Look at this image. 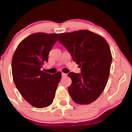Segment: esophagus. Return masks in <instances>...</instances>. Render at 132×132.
Wrapping results in <instances>:
<instances>
[{"mask_svg":"<svg viewBox=\"0 0 132 132\" xmlns=\"http://www.w3.org/2000/svg\"><path fill=\"white\" fill-rule=\"evenodd\" d=\"M66 76H67V74L66 73H64V72H62V77H66Z\"/></svg>","mask_w":132,"mask_h":132,"instance_id":"34e87169","label":"esophagus"}]
</instances>
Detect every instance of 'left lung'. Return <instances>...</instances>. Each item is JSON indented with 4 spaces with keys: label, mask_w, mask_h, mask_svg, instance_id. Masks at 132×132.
Masks as SVG:
<instances>
[{
    "label": "left lung",
    "mask_w": 132,
    "mask_h": 132,
    "mask_svg": "<svg viewBox=\"0 0 132 132\" xmlns=\"http://www.w3.org/2000/svg\"><path fill=\"white\" fill-rule=\"evenodd\" d=\"M58 41L81 68V73L68 74L72 80L68 87L69 95L78 104L93 102L104 91L110 75L112 57L108 43L86 30L60 33Z\"/></svg>",
    "instance_id": "1"
}]
</instances>
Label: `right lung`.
I'll list each match as a JSON object with an SVG mask.
<instances>
[{
	"label": "right lung",
	"mask_w": 132,
	"mask_h": 132,
	"mask_svg": "<svg viewBox=\"0 0 132 132\" xmlns=\"http://www.w3.org/2000/svg\"><path fill=\"white\" fill-rule=\"evenodd\" d=\"M57 39V33H33L19 43L13 53V81L25 101L36 108L52 104L61 79V72L50 75L41 70Z\"/></svg>",
	"instance_id": "add662e5"
}]
</instances>
